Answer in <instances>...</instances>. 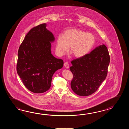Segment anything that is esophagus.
<instances>
[{
  "mask_svg": "<svg viewBox=\"0 0 129 129\" xmlns=\"http://www.w3.org/2000/svg\"><path fill=\"white\" fill-rule=\"evenodd\" d=\"M63 65H64V66L66 67V68H69V64L68 62H65L63 64Z\"/></svg>",
  "mask_w": 129,
  "mask_h": 129,
  "instance_id": "obj_1",
  "label": "esophagus"
}]
</instances>
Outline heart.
Here are the masks:
<instances>
[{
  "label": "heart",
  "mask_w": 129,
  "mask_h": 129,
  "mask_svg": "<svg viewBox=\"0 0 129 129\" xmlns=\"http://www.w3.org/2000/svg\"><path fill=\"white\" fill-rule=\"evenodd\" d=\"M95 42L94 36L78 29L66 30L63 36H58L56 40V52L59 56H63L68 51L75 57L81 58L88 54Z\"/></svg>",
  "instance_id": "obj_1"
}]
</instances>
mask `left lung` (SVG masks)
Wrapping results in <instances>:
<instances>
[{
  "mask_svg": "<svg viewBox=\"0 0 129 129\" xmlns=\"http://www.w3.org/2000/svg\"><path fill=\"white\" fill-rule=\"evenodd\" d=\"M110 60L107 47L103 44L84 56L71 61L70 69L73 78L71 86L74 93L83 96L94 93L107 77Z\"/></svg>",
  "mask_w": 129,
  "mask_h": 129,
  "instance_id": "1",
  "label": "left lung"
}]
</instances>
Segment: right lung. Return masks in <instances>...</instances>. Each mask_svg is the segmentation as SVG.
Instances as JSON below:
<instances>
[{"label":"right lung","instance_id":"add662e5","mask_svg":"<svg viewBox=\"0 0 129 129\" xmlns=\"http://www.w3.org/2000/svg\"><path fill=\"white\" fill-rule=\"evenodd\" d=\"M43 23L33 27L25 36L18 52L17 71L25 86L35 93L49 89L53 75L63 66V60L51 53L52 33Z\"/></svg>","mask_w":129,"mask_h":129}]
</instances>
